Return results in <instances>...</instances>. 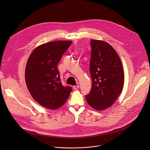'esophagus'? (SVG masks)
Segmentation results:
<instances>
[{"instance_id":"34e87169","label":"esophagus","mask_w":150,"mask_h":150,"mask_svg":"<svg viewBox=\"0 0 150 150\" xmlns=\"http://www.w3.org/2000/svg\"><path fill=\"white\" fill-rule=\"evenodd\" d=\"M79 86L78 85H74V86H73V88L74 90H77V89L79 88Z\"/></svg>"}]
</instances>
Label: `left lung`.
<instances>
[{
  "label": "left lung",
  "mask_w": 150,
  "mask_h": 150,
  "mask_svg": "<svg viewBox=\"0 0 150 150\" xmlns=\"http://www.w3.org/2000/svg\"><path fill=\"white\" fill-rule=\"evenodd\" d=\"M90 43L92 87L85 98L90 106L100 111L110 107L120 94L124 73L120 59L112 46L96 40Z\"/></svg>",
  "instance_id": "8db88e82"
}]
</instances>
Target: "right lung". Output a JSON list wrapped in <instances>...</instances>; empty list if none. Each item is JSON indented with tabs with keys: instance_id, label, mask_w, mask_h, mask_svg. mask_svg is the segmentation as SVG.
<instances>
[{
	"instance_id": "obj_1",
	"label": "right lung",
	"mask_w": 150,
	"mask_h": 150,
	"mask_svg": "<svg viewBox=\"0 0 150 150\" xmlns=\"http://www.w3.org/2000/svg\"><path fill=\"white\" fill-rule=\"evenodd\" d=\"M71 41H54L36 47L25 68V82L33 98L49 109H57L68 100L72 89L62 85L57 63L72 44Z\"/></svg>"
}]
</instances>
